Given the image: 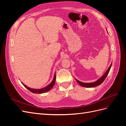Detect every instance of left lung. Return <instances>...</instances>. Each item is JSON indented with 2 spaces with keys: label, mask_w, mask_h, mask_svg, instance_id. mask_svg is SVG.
Listing matches in <instances>:
<instances>
[{
  "label": "left lung",
  "mask_w": 126,
  "mask_h": 126,
  "mask_svg": "<svg viewBox=\"0 0 126 126\" xmlns=\"http://www.w3.org/2000/svg\"><path fill=\"white\" fill-rule=\"evenodd\" d=\"M111 65H112V63L110 64V66L108 68V69H107V70L105 73L102 75V77H101L96 81L94 82H91V83H84V82H82L81 81H80L78 80H77V79H76V81H77V82L79 83L80 85H81V86L84 87L90 88V87H96L97 86L100 85V84H101V83L103 82V81L105 80V79L107 77V75H108V74L109 73V71L110 70V68H111Z\"/></svg>",
  "instance_id": "obj_1"
}]
</instances>
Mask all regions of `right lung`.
<instances>
[{
    "label": "right lung",
    "mask_w": 126,
    "mask_h": 126,
    "mask_svg": "<svg viewBox=\"0 0 126 126\" xmlns=\"http://www.w3.org/2000/svg\"><path fill=\"white\" fill-rule=\"evenodd\" d=\"M55 81H56V74H55L54 75V79H53L52 82L50 83V84L48 85L47 86H46V87L44 88H42V89H32V88H30L28 87L27 86H26V85H25L24 83H22V85H23L27 89H28L29 91H31V92L34 93V94H43L46 92H47L49 90H50L54 86L55 83Z\"/></svg>",
    "instance_id": "add662e5"
}]
</instances>
